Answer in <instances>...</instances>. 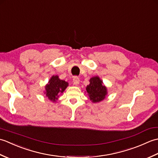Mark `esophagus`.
<instances>
[{"instance_id": "1", "label": "esophagus", "mask_w": 158, "mask_h": 158, "mask_svg": "<svg viewBox=\"0 0 158 158\" xmlns=\"http://www.w3.org/2000/svg\"><path fill=\"white\" fill-rule=\"evenodd\" d=\"M73 81V83H74V84H75V85H79V79L77 77H74Z\"/></svg>"}]
</instances>
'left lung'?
<instances>
[{
  "label": "left lung",
  "mask_w": 158,
  "mask_h": 158,
  "mask_svg": "<svg viewBox=\"0 0 158 158\" xmlns=\"http://www.w3.org/2000/svg\"><path fill=\"white\" fill-rule=\"evenodd\" d=\"M85 89L89 100L94 103L102 101L108 94L107 88L98 76L92 77L89 79V84Z\"/></svg>",
  "instance_id": "1"
}]
</instances>
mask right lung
Masks as SVG:
<instances>
[{
    "label": "right lung",
    "mask_w": 158,
    "mask_h": 158,
    "mask_svg": "<svg viewBox=\"0 0 158 158\" xmlns=\"http://www.w3.org/2000/svg\"><path fill=\"white\" fill-rule=\"evenodd\" d=\"M68 86V82L60 79L58 75H53L45 86L44 94L49 100L56 102Z\"/></svg>",
    "instance_id": "add662e5"
}]
</instances>
